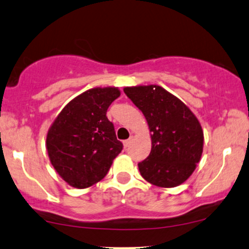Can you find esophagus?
I'll return each instance as SVG.
<instances>
[{
	"mask_svg": "<svg viewBox=\"0 0 249 249\" xmlns=\"http://www.w3.org/2000/svg\"><path fill=\"white\" fill-rule=\"evenodd\" d=\"M130 143H131V139H127V140L123 141V144H124L125 148H127L128 146H130Z\"/></svg>",
	"mask_w": 249,
	"mask_h": 249,
	"instance_id": "obj_1",
	"label": "esophagus"
}]
</instances>
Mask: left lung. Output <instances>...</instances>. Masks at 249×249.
I'll use <instances>...</instances> for the list:
<instances>
[{"mask_svg": "<svg viewBox=\"0 0 249 249\" xmlns=\"http://www.w3.org/2000/svg\"><path fill=\"white\" fill-rule=\"evenodd\" d=\"M124 93L139 108L152 132V150L139 171L159 187H176L190 178L203 150L199 121L178 97L157 85L125 87Z\"/></svg>", "mask_w": 249, "mask_h": 249, "instance_id": "left-lung-1", "label": "left lung"}]
</instances>
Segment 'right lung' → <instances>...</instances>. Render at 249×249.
I'll use <instances>...</instances> for the list:
<instances>
[{
    "label": "right lung",
    "mask_w": 249,
    "mask_h": 249,
    "mask_svg": "<svg viewBox=\"0 0 249 249\" xmlns=\"http://www.w3.org/2000/svg\"><path fill=\"white\" fill-rule=\"evenodd\" d=\"M121 95L116 87L88 89L68 103L47 133L49 160L57 174L75 188L102 180L122 152L109 106Z\"/></svg>",
    "instance_id": "1"
}]
</instances>
